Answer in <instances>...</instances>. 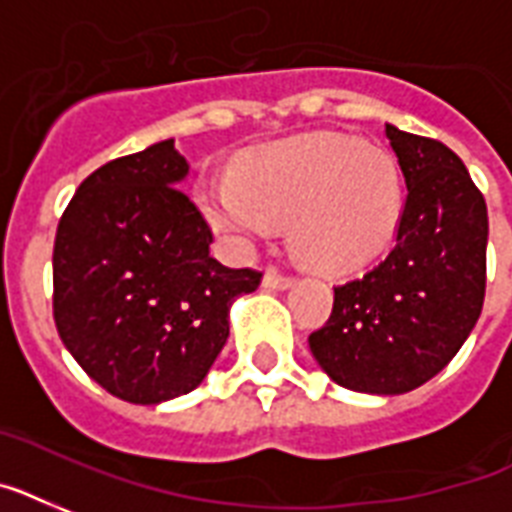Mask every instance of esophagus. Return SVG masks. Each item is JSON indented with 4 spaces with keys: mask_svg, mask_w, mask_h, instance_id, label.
Returning <instances> with one entry per match:
<instances>
[{
    "mask_svg": "<svg viewBox=\"0 0 512 512\" xmlns=\"http://www.w3.org/2000/svg\"><path fill=\"white\" fill-rule=\"evenodd\" d=\"M294 281L289 276H281L278 270H268L263 276V286L265 289H270V292H284V289H289Z\"/></svg>",
    "mask_w": 512,
    "mask_h": 512,
    "instance_id": "34e87169",
    "label": "esophagus"
}]
</instances>
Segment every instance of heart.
Masks as SVG:
<instances>
[{
	"mask_svg": "<svg viewBox=\"0 0 512 512\" xmlns=\"http://www.w3.org/2000/svg\"><path fill=\"white\" fill-rule=\"evenodd\" d=\"M202 207L239 244L292 220L294 244L310 263L350 273L392 247L402 184L384 149L318 134L247 157L234 170V184L202 191Z\"/></svg>",
	"mask_w": 512,
	"mask_h": 512,
	"instance_id": "obj_1",
	"label": "heart"
}]
</instances>
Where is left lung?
<instances>
[{"instance_id": "obj_1", "label": "left lung", "mask_w": 512, "mask_h": 512, "mask_svg": "<svg viewBox=\"0 0 512 512\" xmlns=\"http://www.w3.org/2000/svg\"><path fill=\"white\" fill-rule=\"evenodd\" d=\"M407 199L384 263L334 289L310 352L331 381L363 394H405L458 355L484 305L486 202L442 141L386 123Z\"/></svg>"}]
</instances>
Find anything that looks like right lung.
<instances>
[{
    "label": "right lung",
    "mask_w": 512,
    "mask_h": 512,
    "mask_svg": "<svg viewBox=\"0 0 512 512\" xmlns=\"http://www.w3.org/2000/svg\"><path fill=\"white\" fill-rule=\"evenodd\" d=\"M173 139L94 170L54 236V323L102 389L160 405L202 384L228 339V310L263 273L210 257V226L178 186Z\"/></svg>",
    "instance_id": "right-lung-1"
}]
</instances>
